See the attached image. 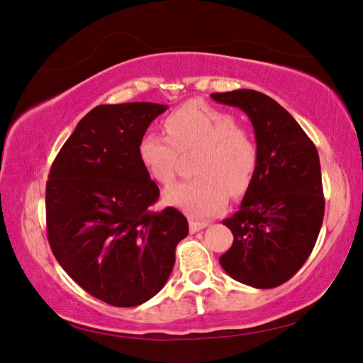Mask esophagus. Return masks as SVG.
<instances>
[{"label":"esophagus","instance_id":"obj_1","mask_svg":"<svg viewBox=\"0 0 363 363\" xmlns=\"http://www.w3.org/2000/svg\"><path fill=\"white\" fill-rule=\"evenodd\" d=\"M189 227H190V233H196V232H200V230H203L204 227H208V222H200V220L190 219Z\"/></svg>","mask_w":363,"mask_h":363}]
</instances>
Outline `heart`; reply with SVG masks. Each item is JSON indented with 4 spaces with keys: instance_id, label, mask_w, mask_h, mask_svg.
Wrapping results in <instances>:
<instances>
[{
    "instance_id": "1",
    "label": "heart",
    "mask_w": 363,
    "mask_h": 363,
    "mask_svg": "<svg viewBox=\"0 0 363 363\" xmlns=\"http://www.w3.org/2000/svg\"><path fill=\"white\" fill-rule=\"evenodd\" d=\"M168 138L146 133L138 143V159L150 179L169 186L179 155L196 152L194 179L167 190V201L192 217L222 213L230 195L247 192L259 164V147L250 131L232 113L204 103H189L164 118Z\"/></svg>"
}]
</instances>
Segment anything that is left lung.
<instances>
[{
	"label": "left lung",
	"mask_w": 363,
	"mask_h": 363,
	"mask_svg": "<svg viewBox=\"0 0 363 363\" xmlns=\"http://www.w3.org/2000/svg\"><path fill=\"white\" fill-rule=\"evenodd\" d=\"M245 111L254 125L259 164L241 208L222 220L233 245L220 265L257 289L284 284L306 262L324 220L325 200L314 143L287 111L260 91L211 95Z\"/></svg>",
	"instance_id": "1"
}]
</instances>
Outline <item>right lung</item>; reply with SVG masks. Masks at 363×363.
Here are the masks:
<instances>
[{"mask_svg": "<svg viewBox=\"0 0 363 363\" xmlns=\"http://www.w3.org/2000/svg\"><path fill=\"white\" fill-rule=\"evenodd\" d=\"M167 108L100 104L77 123L49 171L52 252L85 292L113 306H138L159 294L189 233L179 211L154 209L160 190L138 159L141 136Z\"/></svg>", "mask_w": 363, "mask_h": 363, "instance_id": "1", "label": "right lung"}]
</instances>
